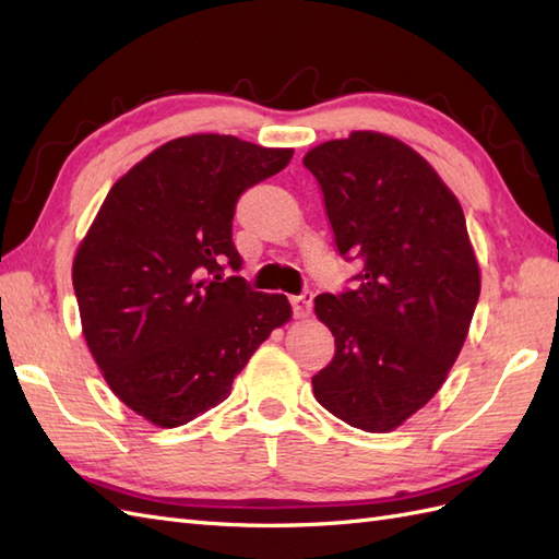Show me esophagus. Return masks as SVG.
<instances>
[{
  "label": "esophagus",
  "mask_w": 559,
  "mask_h": 559,
  "mask_svg": "<svg viewBox=\"0 0 559 559\" xmlns=\"http://www.w3.org/2000/svg\"><path fill=\"white\" fill-rule=\"evenodd\" d=\"M289 304L294 308V318H308V313H311V306H313V294L304 292L299 296H292Z\"/></svg>",
  "instance_id": "34e87169"
}]
</instances>
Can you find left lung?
<instances>
[{
    "label": "left lung",
    "mask_w": 559,
    "mask_h": 559,
    "mask_svg": "<svg viewBox=\"0 0 559 559\" xmlns=\"http://www.w3.org/2000/svg\"><path fill=\"white\" fill-rule=\"evenodd\" d=\"M304 165L340 255L364 260L354 289L316 296L337 349L313 394L344 424L388 432L432 400L468 334L480 270L464 210L414 147L384 133L320 143Z\"/></svg>",
    "instance_id": "left-lung-1"
}]
</instances>
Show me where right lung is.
I'll return each mask as SVG.
<instances>
[{
    "instance_id": "right-lung-1",
    "label": "right lung",
    "mask_w": 559,
    "mask_h": 559,
    "mask_svg": "<svg viewBox=\"0 0 559 559\" xmlns=\"http://www.w3.org/2000/svg\"><path fill=\"white\" fill-rule=\"evenodd\" d=\"M292 147L195 133L159 145L111 186L73 258L85 344L119 400L159 428L225 402L270 332L292 318L231 241L239 195L289 165Z\"/></svg>"
}]
</instances>
